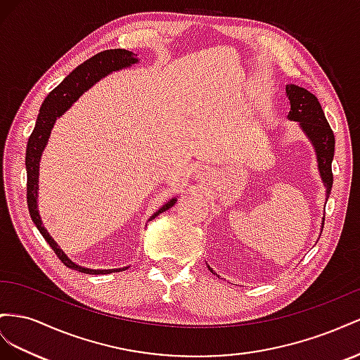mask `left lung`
Returning <instances> with one entry per match:
<instances>
[{"mask_svg": "<svg viewBox=\"0 0 360 360\" xmlns=\"http://www.w3.org/2000/svg\"><path fill=\"white\" fill-rule=\"evenodd\" d=\"M286 96L290 99L291 111L288 119L300 122V127L311 139L315 146L318 169H320L321 178L327 187V198L332 191L333 173L332 160L335 155V136L324 116L320 101L315 95L303 87L288 84L286 86ZM210 269V266H208ZM211 270V269H210ZM212 271V270H211Z\"/></svg>", "mask_w": 360, "mask_h": 360, "instance_id": "1", "label": "left lung"}]
</instances>
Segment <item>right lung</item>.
<instances>
[{"label":"right lung","instance_id":"right-lung-1","mask_svg":"<svg viewBox=\"0 0 360 360\" xmlns=\"http://www.w3.org/2000/svg\"><path fill=\"white\" fill-rule=\"evenodd\" d=\"M137 61H139L137 54L120 48L102 51V53H98L96 56L86 60L83 65H79L75 70H72L70 74L45 98L44 104L39 111L36 127L27 143V152H25L27 205H28L30 215H32L33 223L37 226V229L40 233H42L45 241L51 245V249H53L54 253L58 256V259L66 266H69V269L77 270L79 273L108 274L111 271H120V269L119 270H90L74 264L63 253V250L58 248L57 243L48 233V231L44 228L42 220H40V215L37 211V188H39L37 182H39L40 157H42V152L49 139V132L53 129L57 117L63 115V112L74 104V102L83 95L90 86H94L102 77H105L112 70L128 68L131 65L137 63ZM174 202H176V199H172L170 202H167L162 208H160V211L153 214L150 219H155L158 214L172 208Z\"/></svg>","mask_w":360,"mask_h":360}]
</instances>
